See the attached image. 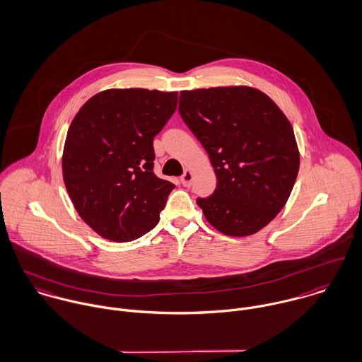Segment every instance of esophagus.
<instances>
[{"mask_svg":"<svg viewBox=\"0 0 362 362\" xmlns=\"http://www.w3.org/2000/svg\"><path fill=\"white\" fill-rule=\"evenodd\" d=\"M192 180H193V172H192L190 169H186L185 173H183V176L180 177V182H182L183 186L187 187V186L192 185Z\"/></svg>","mask_w":362,"mask_h":362,"instance_id":"esophagus-1","label":"esophagus"}]
</instances>
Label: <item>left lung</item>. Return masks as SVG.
I'll use <instances>...</instances> for the list:
<instances>
[{"label": "left lung", "mask_w": 362, "mask_h": 362, "mask_svg": "<svg viewBox=\"0 0 362 362\" xmlns=\"http://www.w3.org/2000/svg\"><path fill=\"white\" fill-rule=\"evenodd\" d=\"M179 113L204 146L217 176L213 196L199 199L221 233L249 236L287 204L299 149L287 116L264 92L246 85L180 90Z\"/></svg>", "instance_id": "1"}]
</instances>
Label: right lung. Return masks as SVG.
Listing matches in <instances>:
<instances>
[{"instance_id": "add662e5", "label": "right lung", "mask_w": 362, "mask_h": 362, "mask_svg": "<svg viewBox=\"0 0 362 362\" xmlns=\"http://www.w3.org/2000/svg\"><path fill=\"white\" fill-rule=\"evenodd\" d=\"M177 105V92L106 89L70 124L63 179L74 207L98 235L130 242L158 222L175 185L153 173V137Z\"/></svg>"}]
</instances>
